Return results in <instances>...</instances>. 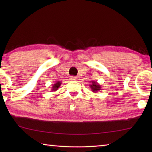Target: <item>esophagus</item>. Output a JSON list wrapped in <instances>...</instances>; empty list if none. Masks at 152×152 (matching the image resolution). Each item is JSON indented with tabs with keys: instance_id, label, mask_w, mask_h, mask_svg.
<instances>
[{
	"instance_id": "34e87169",
	"label": "esophagus",
	"mask_w": 152,
	"mask_h": 152,
	"mask_svg": "<svg viewBox=\"0 0 152 152\" xmlns=\"http://www.w3.org/2000/svg\"><path fill=\"white\" fill-rule=\"evenodd\" d=\"M77 79H78V78L76 76H71L70 77V80L72 81H76V80H77Z\"/></svg>"
}]
</instances>
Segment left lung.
<instances>
[{"label": "left lung", "mask_w": 152, "mask_h": 152, "mask_svg": "<svg viewBox=\"0 0 152 152\" xmlns=\"http://www.w3.org/2000/svg\"><path fill=\"white\" fill-rule=\"evenodd\" d=\"M89 86L91 87L92 91L93 92H95V93H97V92H99L102 90L101 85H100L98 82L95 81H92Z\"/></svg>", "instance_id": "1"}]
</instances>
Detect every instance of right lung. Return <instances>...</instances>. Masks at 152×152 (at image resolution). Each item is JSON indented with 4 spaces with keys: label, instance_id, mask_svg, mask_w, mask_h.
Instances as JSON below:
<instances>
[{
    "label": "right lung",
    "instance_id": "obj_1",
    "mask_svg": "<svg viewBox=\"0 0 152 152\" xmlns=\"http://www.w3.org/2000/svg\"><path fill=\"white\" fill-rule=\"evenodd\" d=\"M61 82H60V81L56 82V83H54V84H53V86H52V87H51V91H56L59 88H60V86H61Z\"/></svg>",
    "mask_w": 152,
    "mask_h": 152
}]
</instances>
